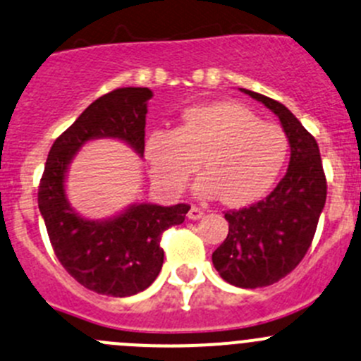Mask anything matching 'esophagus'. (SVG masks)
<instances>
[{"mask_svg":"<svg viewBox=\"0 0 361 361\" xmlns=\"http://www.w3.org/2000/svg\"><path fill=\"white\" fill-rule=\"evenodd\" d=\"M188 218L190 219H193V221H197V219H200V218H204V211H202L200 207H191L190 209V212H188Z\"/></svg>","mask_w":361,"mask_h":361,"instance_id":"34e87169","label":"esophagus"}]
</instances>
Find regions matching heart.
I'll return each mask as SVG.
<instances>
[{
  "label": "heart",
  "mask_w": 361,
  "mask_h": 361,
  "mask_svg": "<svg viewBox=\"0 0 361 361\" xmlns=\"http://www.w3.org/2000/svg\"><path fill=\"white\" fill-rule=\"evenodd\" d=\"M145 156L154 180L170 193L186 186L202 159L205 173L195 184L197 195L241 207L274 186L289 157V138L276 123L223 101L188 108L175 131L150 133Z\"/></svg>",
  "instance_id": "obj_1"
}]
</instances>
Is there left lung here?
<instances>
[{
	"label": "left lung",
	"mask_w": 361,
	"mask_h": 361,
	"mask_svg": "<svg viewBox=\"0 0 361 361\" xmlns=\"http://www.w3.org/2000/svg\"><path fill=\"white\" fill-rule=\"evenodd\" d=\"M280 120L289 138L287 173L264 200L228 211V234L212 253L216 271L241 289L273 286L290 273L308 252L326 204V177L314 136L274 99L245 90Z\"/></svg>",
	"instance_id": "left-lung-1"
}]
</instances>
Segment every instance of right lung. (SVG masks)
I'll list each match as a JSON object with an SVG mask.
<instances>
[{"mask_svg": "<svg viewBox=\"0 0 361 361\" xmlns=\"http://www.w3.org/2000/svg\"><path fill=\"white\" fill-rule=\"evenodd\" d=\"M149 88H118L92 102L53 143L39 186V209L61 266L83 287L127 298L152 286L163 267L161 234L180 225L190 205L135 202L111 218L92 219L67 197L72 161L94 140H118L143 157Z\"/></svg>", "mask_w": 361, "mask_h": 361, "instance_id": "obj_1", "label": "right lung"}]
</instances>
